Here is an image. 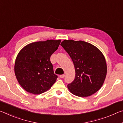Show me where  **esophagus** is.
Wrapping results in <instances>:
<instances>
[{
    "label": "esophagus",
    "mask_w": 123,
    "mask_h": 123,
    "mask_svg": "<svg viewBox=\"0 0 123 123\" xmlns=\"http://www.w3.org/2000/svg\"><path fill=\"white\" fill-rule=\"evenodd\" d=\"M65 75L64 74H61V75H60V78H63L64 77H65Z\"/></svg>",
    "instance_id": "34e87169"
}]
</instances>
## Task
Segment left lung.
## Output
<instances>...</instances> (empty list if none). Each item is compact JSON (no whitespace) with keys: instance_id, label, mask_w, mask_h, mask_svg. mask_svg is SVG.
I'll use <instances>...</instances> for the list:
<instances>
[{"instance_id":"1","label":"left lung","mask_w":123,"mask_h":123,"mask_svg":"<svg viewBox=\"0 0 123 123\" xmlns=\"http://www.w3.org/2000/svg\"><path fill=\"white\" fill-rule=\"evenodd\" d=\"M61 45L72 58L75 77L68 84L69 90L79 97L93 94L102 86L107 74L104 55L96 46L84 42L65 40Z\"/></svg>"}]
</instances>
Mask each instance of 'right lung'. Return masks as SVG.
Instances as JSON below:
<instances>
[{
	"label": "right lung",
	"instance_id": "right-lung-1",
	"mask_svg": "<svg viewBox=\"0 0 123 123\" xmlns=\"http://www.w3.org/2000/svg\"><path fill=\"white\" fill-rule=\"evenodd\" d=\"M60 40L37 42L25 46L17 55L15 73L18 83L27 92L38 95L47 91L57 78L50 61Z\"/></svg>",
	"mask_w": 123,
	"mask_h": 123
}]
</instances>
